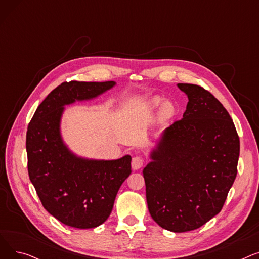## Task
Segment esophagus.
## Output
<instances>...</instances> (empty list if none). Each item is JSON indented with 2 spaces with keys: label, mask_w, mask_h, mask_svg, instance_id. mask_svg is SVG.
Listing matches in <instances>:
<instances>
[{
  "label": "esophagus",
  "mask_w": 259,
  "mask_h": 259,
  "mask_svg": "<svg viewBox=\"0 0 259 259\" xmlns=\"http://www.w3.org/2000/svg\"><path fill=\"white\" fill-rule=\"evenodd\" d=\"M143 165H144V159L141 156H135L132 158L131 166H132L133 170L141 169L143 167Z\"/></svg>",
  "instance_id": "esophagus-1"
}]
</instances>
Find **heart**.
I'll return each instance as SVG.
<instances>
[{
	"instance_id": "1",
	"label": "heart",
	"mask_w": 259,
	"mask_h": 259,
	"mask_svg": "<svg viewBox=\"0 0 259 259\" xmlns=\"http://www.w3.org/2000/svg\"><path fill=\"white\" fill-rule=\"evenodd\" d=\"M160 103V99L159 98H153L151 101H150V104L152 106H157L158 104ZM172 114V108L168 105V104H165L164 106H162L160 108V115L165 116V117H168Z\"/></svg>"
}]
</instances>
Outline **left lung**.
<instances>
[{"label":"left lung","mask_w":259,"mask_h":259,"mask_svg":"<svg viewBox=\"0 0 259 259\" xmlns=\"http://www.w3.org/2000/svg\"><path fill=\"white\" fill-rule=\"evenodd\" d=\"M188 104L166 128L144 168L154 222L171 232L195 230L219 214L232 187L239 138L226 108L200 86L178 84Z\"/></svg>","instance_id":"1"}]
</instances>
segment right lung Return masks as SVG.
Segmentation results:
<instances>
[{
	"label": "right lung",
	"mask_w": 259,
	"mask_h": 259,
	"mask_svg": "<svg viewBox=\"0 0 259 259\" xmlns=\"http://www.w3.org/2000/svg\"><path fill=\"white\" fill-rule=\"evenodd\" d=\"M115 85L113 80L65 81L39 104L28 125L29 179L43 207L66 226L91 229L105 223L131 173L130 155L112 160L81 157L61 134L65 106L98 98Z\"/></svg>",
	"instance_id": "1"
}]
</instances>
